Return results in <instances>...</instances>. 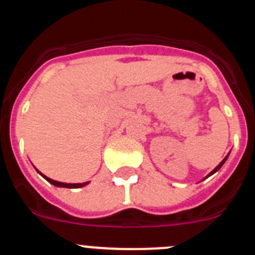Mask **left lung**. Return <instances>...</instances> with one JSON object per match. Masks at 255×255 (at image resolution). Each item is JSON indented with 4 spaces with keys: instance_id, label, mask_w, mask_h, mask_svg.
Instances as JSON below:
<instances>
[{
    "instance_id": "8db88e82",
    "label": "left lung",
    "mask_w": 255,
    "mask_h": 255,
    "mask_svg": "<svg viewBox=\"0 0 255 255\" xmlns=\"http://www.w3.org/2000/svg\"><path fill=\"white\" fill-rule=\"evenodd\" d=\"M227 157H229V155H226V157H225V158H224V159H222V162H221V163H220V164H218V166H217V167H216V168H215V170H213V171H212V172H211V173H209L208 176H211L212 173H215V172H217V171H218V170H220V168H221V167H222V164H224V163H225V162H226ZM208 176H207V177H208Z\"/></svg>"
}]
</instances>
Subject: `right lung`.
<instances>
[{"label": "right lung", "instance_id": "obj_1", "mask_svg": "<svg viewBox=\"0 0 255 255\" xmlns=\"http://www.w3.org/2000/svg\"><path fill=\"white\" fill-rule=\"evenodd\" d=\"M39 172V171H38ZM40 173V172H39ZM42 175V173H40ZM42 176L44 177V179L47 180L48 182H51L52 185L55 186H60V188H82V186H85L88 184V182H83V184H65V182H60V181H55V180L49 179V177L44 176V175H42Z\"/></svg>", "mask_w": 255, "mask_h": 255}]
</instances>
